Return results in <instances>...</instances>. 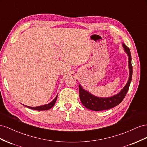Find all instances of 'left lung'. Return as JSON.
I'll use <instances>...</instances> for the list:
<instances>
[{"mask_svg":"<svg viewBox=\"0 0 147 147\" xmlns=\"http://www.w3.org/2000/svg\"><path fill=\"white\" fill-rule=\"evenodd\" d=\"M123 47L129 57V78L126 85L119 93L108 98H99L90 94L89 92L84 90L81 85L79 86V97H80L82 104L86 108L92 111H102L111 109L115 107L123 101L125 95L129 90L130 84H131L132 76V58L129 49L124 44H123Z\"/></svg>","mask_w":147,"mask_h":147,"instance_id":"1","label":"left lung"}]
</instances>
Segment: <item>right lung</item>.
<instances>
[{"label": "right lung", "mask_w": 147, "mask_h": 147, "mask_svg": "<svg viewBox=\"0 0 147 147\" xmlns=\"http://www.w3.org/2000/svg\"><path fill=\"white\" fill-rule=\"evenodd\" d=\"M57 99V96L55 98L52 102H50V103L47 104V105H44L42 106H39V107H28V106H25L26 107L32 109V110H38V111H44V110H49L51 108H52L54 105H55V102H56V100Z\"/></svg>", "instance_id": "right-lung-1"}]
</instances>
